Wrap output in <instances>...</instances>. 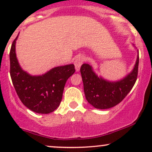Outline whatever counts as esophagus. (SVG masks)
I'll return each mask as SVG.
<instances>
[{
    "instance_id": "obj_1",
    "label": "esophagus",
    "mask_w": 152,
    "mask_h": 152,
    "mask_svg": "<svg viewBox=\"0 0 152 152\" xmlns=\"http://www.w3.org/2000/svg\"><path fill=\"white\" fill-rule=\"evenodd\" d=\"M85 58L83 56H78L74 60V64L75 65V69H76V71H78L80 70V68L83 62H84Z\"/></svg>"
}]
</instances>
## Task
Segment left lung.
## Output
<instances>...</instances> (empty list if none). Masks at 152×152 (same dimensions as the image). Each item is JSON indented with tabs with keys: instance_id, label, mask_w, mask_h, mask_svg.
<instances>
[{
	"instance_id": "obj_1",
	"label": "left lung",
	"mask_w": 152,
	"mask_h": 152,
	"mask_svg": "<svg viewBox=\"0 0 152 152\" xmlns=\"http://www.w3.org/2000/svg\"><path fill=\"white\" fill-rule=\"evenodd\" d=\"M138 67L139 51L132 72L123 79L112 82L97 76L89 64H82L80 71L86 100L99 109H109L117 105L133 88L137 78Z\"/></svg>"
}]
</instances>
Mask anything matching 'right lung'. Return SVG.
I'll use <instances>...</instances> for the list:
<instances>
[{
    "label": "right lung",
    "instance_id": "obj_1",
    "mask_svg": "<svg viewBox=\"0 0 152 152\" xmlns=\"http://www.w3.org/2000/svg\"><path fill=\"white\" fill-rule=\"evenodd\" d=\"M10 51V74L19 99L28 109L38 114H49L61 102L68 78L75 72L74 64L58 66L41 76H31L19 65L15 54V41Z\"/></svg>",
    "mask_w": 152,
    "mask_h": 152
}]
</instances>
